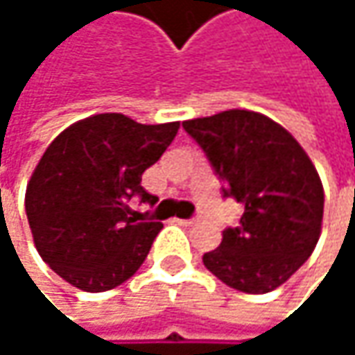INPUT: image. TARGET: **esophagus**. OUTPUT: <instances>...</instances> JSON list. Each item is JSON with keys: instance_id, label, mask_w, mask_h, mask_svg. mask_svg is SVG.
I'll use <instances>...</instances> for the list:
<instances>
[{"instance_id": "esophagus-1", "label": "esophagus", "mask_w": 355, "mask_h": 355, "mask_svg": "<svg viewBox=\"0 0 355 355\" xmlns=\"http://www.w3.org/2000/svg\"><path fill=\"white\" fill-rule=\"evenodd\" d=\"M178 224H182V226H193V224H197L199 222V218L195 216V218H189V220H177Z\"/></svg>"}]
</instances>
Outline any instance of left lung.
Masks as SVG:
<instances>
[{"label":"left lung","instance_id":"obj_1","mask_svg":"<svg viewBox=\"0 0 355 355\" xmlns=\"http://www.w3.org/2000/svg\"><path fill=\"white\" fill-rule=\"evenodd\" d=\"M182 127L224 182V197L245 205L241 224L222 232L203 265L239 292L279 288L320 236L324 193L309 154L288 129L254 110L230 108Z\"/></svg>","mask_w":355,"mask_h":355}]
</instances>
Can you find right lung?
I'll use <instances>...</instances> for the list:
<instances>
[{
	"instance_id": "1",
	"label": "right lung",
	"mask_w": 355,
	"mask_h": 355,
	"mask_svg": "<svg viewBox=\"0 0 355 355\" xmlns=\"http://www.w3.org/2000/svg\"><path fill=\"white\" fill-rule=\"evenodd\" d=\"M178 125L103 112L69 125L44 150L24 205L38 254L67 284L107 292L141 267L162 222L131 209L129 199L154 203L141 175L173 144Z\"/></svg>"
}]
</instances>
